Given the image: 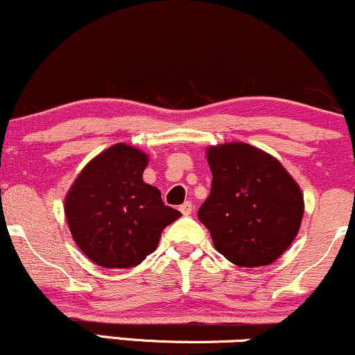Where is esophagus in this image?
Here are the masks:
<instances>
[{
  "mask_svg": "<svg viewBox=\"0 0 355 355\" xmlns=\"http://www.w3.org/2000/svg\"><path fill=\"white\" fill-rule=\"evenodd\" d=\"M180 211L183 215H190L191 211H193V205H191V202H185L180 205Z\"/></svg>",
  "mask_w": 355,
  "mask_h": 355,
  "instance_id": "1",
  "label": "esophagus"
}]
</instances>
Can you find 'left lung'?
I'll list each match as a JSON object with an SVG mask.
<instances>
[{
	"mask_svg": "<svg viewBox=\"0 0 355 355\" xmlns=\"http://www.w3.org/2000/svg\"><path fill=\"white\" fill-rule=\"evenodd\" d=\"M209 198L198 209L217 250L239 267L275 262L291 247L304 217V195L277 158L232 141L207 150Z\"/></svg>",
	"mask_w": 355,
	"mask_h": 355,
	"instance_id": "8db88e82",
	"label": "left lung"
}]
</instances>
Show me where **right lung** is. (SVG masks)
<instances>
[{"label":"right lung","instance_id":"1","mask_svg":"<svg viewBox=\"0 0 355 355\" xmlns=\"http://www.w3.org/2000/svg\"><path fill=\"white\" fill-rule=\"evenodd\" d=\"M148 157L116 144L81 170L64 198L73 240L96 266L130 268L144 262L180 211L144 182Z\"/></svg>","mask_w":355,"mask_h":355}]
</instances>
